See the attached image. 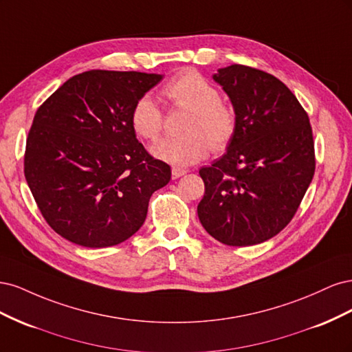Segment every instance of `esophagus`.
Returning a JSON list of instances; mask_svg holds the SVG:
<instances>
[{
    "instance_id": "esophagus-1",
    "label": "esophagus",
    "mask_w": 352,
    "mask_h": 352,
    "mask_svg": "<svg viewBox=\"0 0 352 352\" xmlns=\"http://www.w3.org/2000/svg\"><path fill=\"white\" fill-rule=\"evenodd\" d=\"M186 173H188L186 168H182V167H173V168H172V177H173V179L182 177V176H185Z\"/></svg>"
}]
</instances>
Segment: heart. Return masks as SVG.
<instances>
[{
    "label": "heart",
    "instance_id": "b5f03b06",
    "mask_svg": "<svg viewBox=\"0 0 352 352\" xmlns=\"http://www.w3.org/2000/svg\"><path fill=\"white\" fill-rule=\"evenodd\" d=\"M162 98L176 109L188 110L182 124L185 133L167 136L151 146L154 157L175 166H186L212 151L226 150L236 133L238 116L233 105L220 98L219 88L197 70H185L160 89ZM164 116L148 95L138 98L131 110L133 132L155 141L163 131Z\"/></svg>",
    "mask_w": 352,
    "mask_h": 352
}]
</instances>
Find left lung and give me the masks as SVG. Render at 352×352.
Here are the masks:
<instances>
[{"label":"left lung","instance_id":"1","mask_svg":"<svg viewBox=\"0 0 352 352\" xmlns=\"http://www.w3.org/2000/svg\"><path fill=\"white\" fill-rule=\"evenodd\" d=\"M212 79L229 95L238 127L226 154L199 170L206 194L198 217L219 242L248 247L278 235L295 216L316 170L313 131L273 74L232 65Z\"/></svg>","mask_w":352,"mask_h":352}]
</instances>
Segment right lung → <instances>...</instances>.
Segmentation results:
<instances>
[{"instance_id":"1","label":"right lung","mask_w":352,"mask_h":352,"mask_svg":"<svg viewBox=\"0 0 352 352\" xmlns=\"http://www.w3.org/2000/svg\"><path fill=\"white\" fill-rule=\"evenodd\" d=\"M162 74L89 70L39 105L29 129L25 177L48 225L67 241L105 248L144 225L170 166L136 140L131 110Z\"/></svg>"}]
</instances>
